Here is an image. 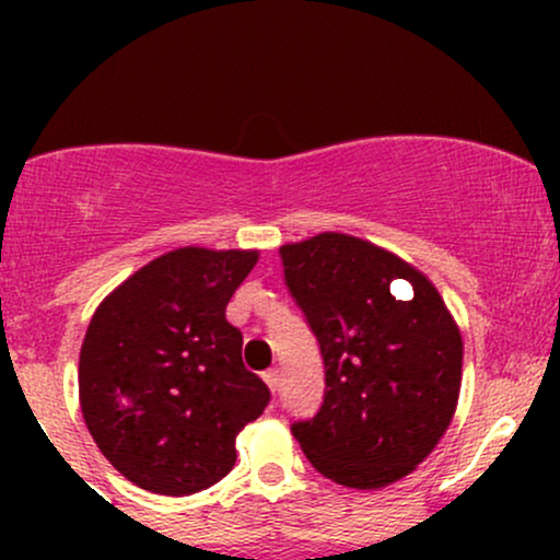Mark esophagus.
Wrapping results in <instances>:
<instances>
[{
	"mask_svg": "<svg viewBox=\"0 0 560 560\" xmlns=\"http://www.w3.org/2000/svg\"><path fill=\"white\" fill-rule=\"evenodd\" d=\"M262 378H266L268 389L279 392V387H281V371H279V369H268L266 374H262Z\"/></svg>",
	"mask_w": 560,
	"mask_h": 560,
	"instance_id": "obj_1",
	"label": "esophagus"
}]
</instances>
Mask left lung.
I'll return each mask as SVG.
<instances>
[{
    "instance_id": "left-lung-1",
    "label": "left lung",
    "mask_w": 560,
    "mask_h": 560,
    "mask_svg": "<svg viewBox=\"0 0 560 560\" xmlns=\"http://www.w3.org/2000/svg\"><path fill=\"white\" fill-rule=\"evenodd\" d=\"M326 369L318 413L292 434L337 485L378 490L432 453L453 421L464 339L432 281L347 234L279 249Z\"/></svg>"
}]
</instances>
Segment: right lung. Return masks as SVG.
Segmentation results:
<instances>
[{"label": "right lung", "mask_w": 560, "mask_h": 560, "mask_svg": "<svg viewBox=\"0 0 560 560\" xmlns=\"http://www.w3.org/2000/svg\"><path fill=\"white\" fill-rule=\"evenodd\" d=\"M255 262L258 249H173L96 307L81 345V413L141 490L182 498L213 487L234 468L236 434L271 400L226 320Z\"/></svg>", "instance_id": "1"}]
</instances>
